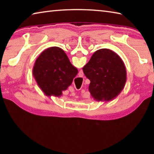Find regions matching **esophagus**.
I'll use <instances>...</instances> for the list:
<instances>
[{"mask_svg": "<svg viewBox=\"0 0 154 154\" xmlns=\"http://www.w3.org/2000/svg\"><path fill=\"white\" fill-rule=\"evenodd\" d=\"M76 89H77V88H76ZM80 89H81V88H79V90H80Z\"/></svg>", "mask_w": 154, "mask_h": 154, "instance_id": "esophagus-1", "label": "esophagus"}]
</instances>
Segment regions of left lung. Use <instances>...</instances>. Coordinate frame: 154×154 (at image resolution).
<instances>
[{
    "label": "left lung",
    "instance_id": "left-lung-1",
    "mask_svg": "<svg viewBox=\"0 0 154 154\" xmlns=\"http://www.w3.org/2000/svg\"><path fill=\"white\" fill-rule=\"evenodd\" d=\"M83 71L90 80L89 91L95 100H113L126 84V70L124 62L111 49H100L95 51Z\"/></svg>",
    "mask_w": 154,
    "mask_h": 154
}]
</instances>
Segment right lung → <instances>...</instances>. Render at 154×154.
Instances as JSON below:
<instances>
[{"label":"right lung","instance_id":"obj_1","mask_svg":"<svg viewBox=\"0 0 154 154\" xmlns=\"http://www.w3.org/2000/svg\"><path fill=\"white\" fill-rule=\"evenodd\" d=\"M77 73V68L58 47L44 50L36 58L32 69L33 77L44 94L57 97L71 85Z\"/></svg>","mask_w":154,"mask_h":154}]
</instances>
